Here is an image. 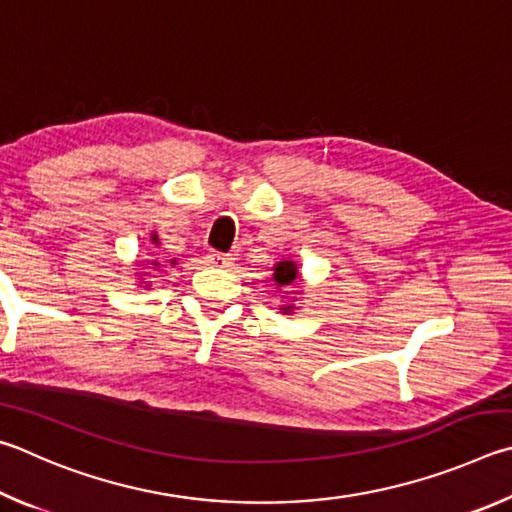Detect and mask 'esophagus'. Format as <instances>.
Returning a JSON list of instances; mask_svg holds the SVG:
<instances>
[{
	"mask_svg": "<svg viewBox=\"0 0 512 512\" xmlns=\"http://www.w3.org/2000/svg\"><path fill=\"white\" fill-rule=\"evenodd\" d=\"M206 263L211 267H222V270H227V267L233 265V258L229 254H218V251H211L209 256H206Z\"/></svg>",
	"mask_w": 512,
	"mask_h": 512,
	"instance_id": "esophagus-1",
	"label": "esophagus"
}]
</instances>
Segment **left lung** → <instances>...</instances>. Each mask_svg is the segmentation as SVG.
I'll list each match as a JSON object with an SVG mask.
<instances>
[{"label": "left lung", "instance_id": "8db88e82", "mask_svg": "<svg viewBox=\"0 0 512 512\" xmlns=\"http://www.w3.org/2000/svg\"><path fill=\"white\" fill-rule=\"evenodd\" d=\"M272 281L276 285V290H281V299H283V306H279V310L283 315H294L297 312V297H301V290H292L294 285L301 283V272H299V265L297 261H292V258H283V261L276 263L272 267Z\"/></svg>", "mask_w": 512, "mask_h": 512}]
</instances>
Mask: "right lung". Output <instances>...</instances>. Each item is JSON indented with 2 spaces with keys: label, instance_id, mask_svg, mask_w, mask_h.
I'll return each instance as SVG.
<instances>
[{
  "label": "right lung",
  "instance_id": "1",
  "mask_svg": "<svg viewBox=\"0 0 512 512\" xmlns=\"http://www.w3.org/2000/svg\"><path fill=\"white\" fill-rule=\"evenodd\" d=\"M150 238H152V242H155V245H159V236H157L155 231H152ZM141 265H143V267H150V272H152V270H159V261H155V258H152V256L148 258V261H141ZM137 276H139L137 281L141 283L139 288H146V290H148V288H150V281H143V279H148V270H146V272H137Z\"/></svg>",
  "mask_w": 512,
  "mask_h": 512
}]
</instances>
